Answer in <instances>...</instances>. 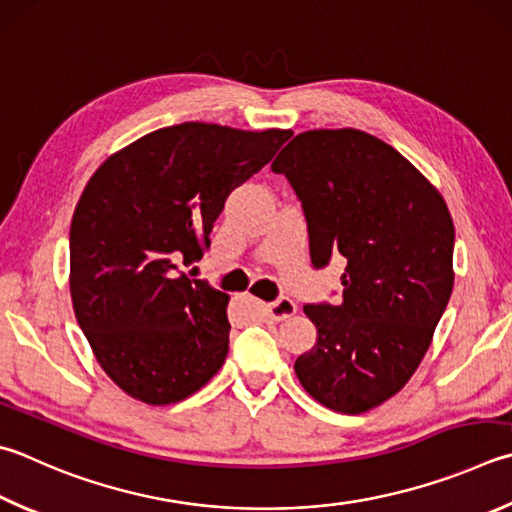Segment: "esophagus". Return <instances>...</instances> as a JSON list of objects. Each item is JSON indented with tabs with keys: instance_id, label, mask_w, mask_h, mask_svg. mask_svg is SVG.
<instances>
[{
	"instance_id": "1",
	"label": "esophagus",
	"mask_w": 512,
	"mask_h": 512,
	"mask_svg": "<svg viewBox=\"0 0 512 512\" xmlns=\"http://www.w3.org/2000/svg\"><path fill=\"white\" fill-rule=\"evenodd\" d=\"M266 313L271 320L282 322L297 313V304L291 300V297H280V300H275L273 304L266 306Z\"/></svg>"
}]
</instances>
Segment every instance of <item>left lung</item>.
<instances>
[{"instance_id": "8db88e82", "label": "left lung", "mask_w": 512, "mask_h": 512, "mask_svg": "<svg viewBox=\"0 0 512 512\" xmlns=\"http://www.w3.org/2000/svg\"><path fill=\"white\" fill-rule=\"evenodd\" d=\"M302 203L315 268L345 257L340 304H304L318 342L295 360L315 401L342 414L401 392L454 284V224L439 190L360 129L297 134L273 161Z\"/></svg>"}]
</instances>
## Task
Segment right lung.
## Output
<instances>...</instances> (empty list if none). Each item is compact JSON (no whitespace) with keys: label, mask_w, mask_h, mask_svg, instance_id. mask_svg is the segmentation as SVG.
I'll list each match as a JSON object with an SVG mask.
<instances>
[{"label":"right lung","mask_w":512,"mask_h":512,"mask_svg":"<svg viewBox=\"0 0 512 512\" xmlns=\"http://www.w3.org/2000/svg\"><path fill=\"white\" fill-rule=\"evenodd\" d=\"M291 129L212 123L156 129L111 154L73 212L71 300L105 374L136 401L170 405L228 356V295L183 266L201 259L228 194Z\"/></svg>","instance_id":"add662e5"}]
</instances>
